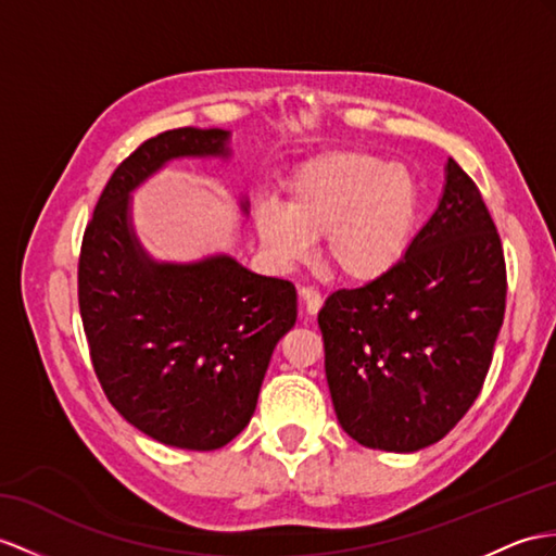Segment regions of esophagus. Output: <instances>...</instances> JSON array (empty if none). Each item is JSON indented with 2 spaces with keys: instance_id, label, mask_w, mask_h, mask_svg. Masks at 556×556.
<instances>
[{
  "instance_id": "obj_1",
  "label": "esophagus",
  "mask_w": 556,
  "mask_h": 556,
  "mask_svg": "<svg viewBox=\"0 0 556 556\" xmlns=\"http://www.w3.org/2000/svg\"><path fill=\"white\" fill-rule=\"evenodd\" d=\"M300 294H302V302H304L306 314H308V316L318 314L320 306H323V294H320L316 288H311V286L302 288V290H300Z\"/></svg>"
}]
</instances>
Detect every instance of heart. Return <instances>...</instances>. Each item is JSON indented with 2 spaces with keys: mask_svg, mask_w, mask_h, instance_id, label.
<instances>
[{
  "mask_svg": "<svg viewBox=\"0 0 556 556\" xmlns=\"http://www.w3.org/2000/svg\"><path fill=\"white\" fill-rule=\"evenodd\" d=\"M286 191V202L266 198L252 210L256 238L280 268L306 262L323 236L325 260L337 274L372 280L401 260L417 224L415 174L372 153L311 157Z\"/></svg>",
  "mask_w": 556,
  "mask_h": 556,
  "instance_id": "b5f03b06",
  "label": "heart"
}]
</instances>
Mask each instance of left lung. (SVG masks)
Here are the masks:
<instances>
[{"instance_id": "8db88e82", "label": "left lung", "mask_w": 556, "mask_h": 556, "mask_svg": "<svg viewBox=\"0 0 556 556\" xmlns=\"http://www.w3.org/2000/svg\"><path fill=\"white\" fill-rule=\"evenodd\" d=\"M491 212L451 157L437 212L387 274L325 300L318 325L337 419L365 448L415 453L477 401L505 318Z\"/></svg>"}]
</instances>
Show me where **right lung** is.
Listing matches in <instances>:
<instances>
[{"label": "right lung", "instance_id": "1", "mask_svg": "<svg viewBox=\"0 0 556 556\" xmlns=\"http://www.w3.org/2000/svg\"><path fill=\"white\" fill-rule=\"evenodd\" d=\"M228 139L181 127L143 141L105 184L79 252V314L108 401L143 434L186 451H216L248 427L270 354L296 320L290 280L228 254L155 262L134 233V188L176 157H228Z\"/></svg>", "mask_w": 556, "mask_h": 556}]
</instances>
